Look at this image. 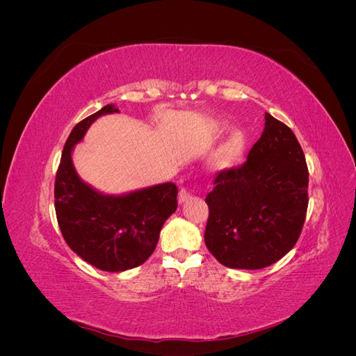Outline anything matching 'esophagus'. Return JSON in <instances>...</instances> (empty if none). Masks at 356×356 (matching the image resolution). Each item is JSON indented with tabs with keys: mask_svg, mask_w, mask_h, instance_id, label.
Listing matches in <instances>:
<instances>
[{
	"mask_svg": "<svg viewBox=\"0 0 356 356\" xmlns=\"http://www.w3.org/2000/svg\"><path fill=\"white\" fill-rule=\"evenodd\" d=\"M190 197H191V195H190V191H188L187 188H181V190H179V196H178L179 203L187 202Z\"/></svg>",
	"mask_w": 356,
	"mask_h": 356,
	"instance_id": "esophagus-1",
	"label": "esophagus"
}]
</instances>
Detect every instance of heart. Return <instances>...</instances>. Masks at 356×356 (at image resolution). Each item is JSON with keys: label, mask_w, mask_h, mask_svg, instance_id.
<instances>
[{"label": "heart", "mask_w": 356, "mask_h": 356, "mask_svg": "<svg viewBox=\"0 0 356 356\" xmlns=\"http://www.w3.org/2000/svg\"><path fill=\"white\" fill-rule=\"evenodd\" d=\"M243 147H245L243 135L241 132H234L229 138V141L218 149L217 156H215V165L220 168L230 166L233 161L242 154Z\"/></svg>", "instance_id": "b5f03b06"}]
</instances>
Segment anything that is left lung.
<instances>
[{
  "mask_svg": "<svg viewBox=\"0 0 356 356\" xmlns=\"http://www.w3.org/2000/svg\"><path fill=\"white\" fill-rule=\"evenodd\" d=\"M208 193L204 243L232 268H263L293 250L306 220L309 170L294 132L266 113L241 166L222 169Z\"/></svg>",
  "mask_w": 356,
  "mask_h": 356,
  "instance_id": "obj_1",
  "label": "left lung"
}]
</instances>
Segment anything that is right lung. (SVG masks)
Masks as SVG:
<instances>
[{
    "instance_id": "1",
    "label": "right lung",
    "mask_w": 356,
    "mask_h": 356,
    "mask_svg": "<svg viewBox=\"0 0 356 356\" xmlns=\"http://www.w3.org/2000/svg\"><path fill=\"white\" fill-rule=\"evenodd\" d=\"M118 113L105 105L75 124L63 147L55 179L59 229L71 250L105 272L141 266L153 254L165 221L177 211L178 187L165 182L126 196H105L83 182L71 160L72 147L99 115Z\"/></svg>"
}]
</instances>
